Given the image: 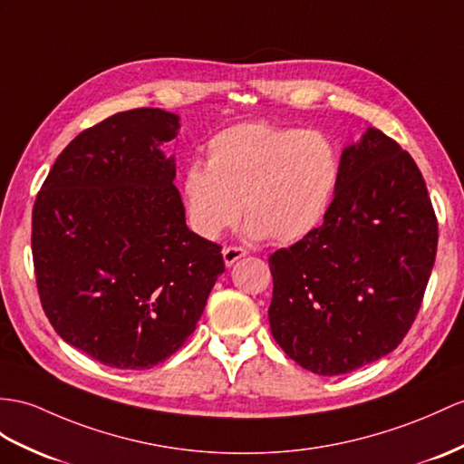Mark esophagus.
Masks as SVG:
<instances>
[{
  "label": "esophagus",
  "instance_id": "1",
  "mask_svg": "<svg viewBox=\"0 0 464 464\" xmlns=\"http://www.w3.org/2000/svg\"><path fill=\"white\" fill-rule=\"evenodd\" d=\"M247 254L246 247L242 246H226L222 250V257H224V264L226 266H234L236 262H238L240 257H244Z\"/></svg>",
  "mask_w": 464,
  "mask_h": 464
}]
</instances>
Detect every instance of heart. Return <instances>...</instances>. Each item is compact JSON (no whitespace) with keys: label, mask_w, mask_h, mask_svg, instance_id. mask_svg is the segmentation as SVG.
Wrapping results in <instances>:
<instances>
[{"label":"heart","mask_w":464,"mask_h":464,"mask_svg":"<svg viewBox=\"0 0 464 464\" xmlns=\"http://www.w3.org/2000/svg\"><path fill=\"white\" fill-rule=\"evenodd\" d=\"M341 177V157L317 130L242 121L214 133L207 165L183 173V200L193 228L217 238L244 214L254 238L303 240L323 222Z\"/></svg>","instance_id":"heart-1"}]
</instances>
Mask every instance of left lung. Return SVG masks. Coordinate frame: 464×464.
Segmentation results:
<instances>
[{"label":"left lung","mask_w":464,"mask_h":464,"mask_svg":"<svg viewBox=\"0 0 464 464\" xmlns=\"http://www.w3.org/2000/svg\"><path fill=\"white\" fill-rule=\"evenodd\" d=\"M437 217L411 155L368 128L341 157L324 222L269 256V326L304 370L338 376L390 354L420 313Z\"/></svg>","instance_id":"obj_1"}]
</instances>
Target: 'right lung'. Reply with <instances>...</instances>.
I'll return each mask as SVG.
<instances>
[{
  "instance_id": "obj_1",
  "label": "right lung",
  "mask_w": 464,
  "mask_h": 464,
  "mask_svg": "<svg viewBox=\"0 0 464 464\" xmlns=\"http://www.w3.org/2000/svg\"><path fill=\"white\" fill-rule=\"evenodd\" d=\"M179 116L120 111L78 133L33 207L43 311L64 343L120 370L185 344L224 271L222 247L190 232L175 161L160 151Z\"/></svg>"
}]
</instances>
